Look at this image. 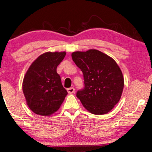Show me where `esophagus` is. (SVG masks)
Segmentation results:
<instances>
[{
  "label": "esophagus",
  "mask_w": 152,
  "mask_h": 152,
  "mask_svg": "<svg viewBox=\"0 0 152 152\" xmlns=\"http://www.w3.org/2000/svg\"><path fill=\"white\" fill-rule=\"evenodd\" d=\"M75 89L74 88H68L67 89V91H68L69 94H73L75 92Z\"/></svg>",
  "instance_id": "esophagus-1"
}]
</instances>
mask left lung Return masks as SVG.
I'll use <instances>...</instances> for the list:
<instances>
[{
	"mask_svg": "<svg viewBox=\"0 0 152 152\" xmlns=\"http://www.w3.org/2000/svg\"><path fill=\"white\" fill-rule=\"evenodd\" d=\"M74 63L81 69L84 88L76 96L89 113L101 115L120 100L124 88L122 71L115 61L97 50L74 52Z\"/></svg>",
	"mask_w": 152,
	"mask_h": 152,
	"instance_id": "1",
	"label": "left lung"
}]
</instances>
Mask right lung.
<instances>
[{
	"mask_svg": "<svg viewBox=\"0 0 152 152\" xmlns=\"http://www.w3.org/2000/svg\"><path fill=\"white\" fill-rule=\"evenodd\" d=\"M65 52L46 53L29 66L23 81V91L29 108L41 116H50L58 110L67 95L56 68Z\"/></svg>",
	"mask_w": 152,
	"mask_h": 152,
	"instance_id": "add662e5",
	"label": "right lung"
}]
</instances>
